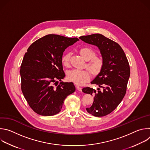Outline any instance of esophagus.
Listing matches in <instances>:
<instances>
[{
    "label": "esophagus",
    "instance_id": "34e87169",
    "mask_svg": "<svg viewBox=\"0 0 150 150\" xmlns=\"http://www.w3.org/2000/svg\"><path fill=\"white\" fill-rule=\"evenodd\" d=\"M76 89H77L79 91H80V92L82 91V88H81V87H79V86H76Z\"/></svg>",
    "mask_w": 150,
    "mask_h": 150
}]
</instances>
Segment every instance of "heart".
Segmentation results:
<instances>
[{
	"instance_id": "b5f03b06",
	"label": "heart",
	"mask_w": 150,
	"mask_h": 150,
	"mask_svg": "<svg viewBox=\"0 0 150 150\" xmlns=\"http://www.w3.org/2000/svg\"><path fill=\"white\" fill-rule=\"evenodd\" d=\"M79 53L84 60L88 61L86 65L88 71L71 70L67 72V78L69 81H72L77 85H81L90 80V73L93 76H96L100 74L103 67V60L101 57L96 56V52L91 47H82L79 50ZM70 57V53H66L62 56L61 62L63 67H69Z\"/></svg>"
}]
</instances>
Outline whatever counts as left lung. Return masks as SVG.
Segmentation results:
<instances>
[{
  "label": "left lung",
  "instance_id": "1",
  "mask_svg": "<svg viewBox=\"0 0 150 150\" xmlns=\"http://www.w3.org/2000/svg\"><path fill=\"white\" fill-rule=\"evenodd\" d=\"M88 44L97 46L103 60L101 71L91 82L98 87L97 90L86 87L82 92L94 95V102L87 111L101 117L112 112L123 98L130 76L129 62L122 47L114 41L100 34L79 37Z\"/></svg>",
  "mask_w": 150,
  "mask_h": 150
}]
</instances>
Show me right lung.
<instances>
[{"mask_svg": "<svg viewBox=\"0 0 150 150\" xmlns=\"http://www.w3.org/2000/svg\"><path fill=\"white\" fill-rule=\"evenodd\" d=\"M78 38L49 34L28 47L21 66V90L30 108L37 114L53 116L59 113L64 100L75 91L72 82L53 83L65 76L61 59L65 49Z\"/></svg>", "mask_w": 150, "mask_h": 150, "instance_id": "1", "label": "right lung"}]
</instances>
